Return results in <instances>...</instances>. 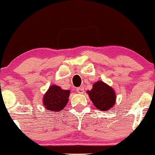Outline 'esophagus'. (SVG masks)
<instances>
[{"label":"esophagus","mask_w":155,"mask_h":155,"mask_svg":"<svg viewBox=\"0 0 155 155\" xmlns=\"http://www.w3.org/2000/svg\"><path fill=\"white\" fill-rule=\"evenodd\" d=\"M76 91H77V92L79 93V94H82L84 90L83 87H78V88L76 89Z\"/></svg>","instance_id":"1"}]
</instances>
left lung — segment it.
I'll return each mask as SVG.
<instances>
[{
	"label": "left lung",
	"mask_w": 155,
	"mask_h": 155,
	"mask_svg": "<svg viewBox=\"0 0 155 155\" xmlns=\"http://www.w3.org/2000/svg\"><path fill=\"white\" fill-rule=\"evenodd\" d=\"M87 93L94 105L100 110H107L115 105L114 90L102 81L94 83L92 90L88 91Z\"/></svg>",
	"instance_id": "obj_1"
}]
</instances>
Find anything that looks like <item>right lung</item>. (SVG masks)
I'll list each match as a JSON object with an SVG mask.
<instances>
[{
    "instance_id": "add662e5",
    "label": "right lung",
    "mask_w": 155,
    "mask_h": 155,
    "mask_svg": "<svg viewBox=\"0 0 155 155\" xmlns=\"http://www.w3.org/2000/svg\"><path fill=\"white\" fill-rule=\"evenodd\" d=\"M69 94V90H63L60 87L52 85L43 97L45 109L55 112L63 110L68 101Z\"/></svg>"
}]
</instances>
